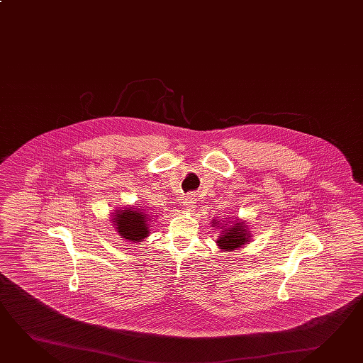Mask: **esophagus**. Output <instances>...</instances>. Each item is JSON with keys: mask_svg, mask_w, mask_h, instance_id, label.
I'll use <instances>...</instances> for the list:
<instances>
[{"mask_svg": "<svg viewBox=\"0 0 363 363\" xmlns=\"http://www.w3.org/2000/svg\"><path fill=\"white\" fill-rule=\"evenodd\" d=\"M182 203H183V210L192 211L194 206H196V199H194L193 194H188V196H185V199H183Z\"/></svg>", "mask_w": 363, "mask_h": 363, "instance_id": "34e87169", "label": "esophagus"}]
</instances>
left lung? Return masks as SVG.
Segmentation results:
<instances>
[{
    "label": "left lung",
    "instance_id": "8db88e82",
    "mask_svg": "<svg viewBox=\"0 0 363 363\" xmlns=\"http://www.w3.org/2000/svg\"><path fill=\"white\" fill-rule=\"evenodd\" d=\"M229 224H223L220 221H216L215 219L213 220V227H219L220 229V235L216 240V243L219 246V249L223 251H233L235 249H241L245 243L250 242L249 230H247V225L245 224V221H229Z\"/></svg>",
    "mask_w": 363,
    "mask_h": 363
}]
</instances>
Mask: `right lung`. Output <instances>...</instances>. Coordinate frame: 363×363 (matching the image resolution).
<instances>
[{
  "instance_id": "right-lung-1",
  "label": "right lung",
  "mask_w": 363,
  "mask_h": 363,
  "mask_svg": "<svg viewBox=\"0 0 363 363\" xmlns=\"http://www.w3.org/2000/svg\"><path fill=\"white\" fill-rule=\"evenodd\" d=\"M150 215L135 207L117 210L113 215V225L125 241L142 242L150 235Z\"/></svg>"
}]
</instances>
